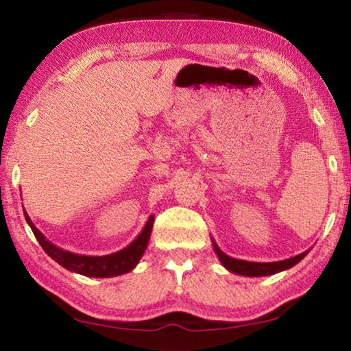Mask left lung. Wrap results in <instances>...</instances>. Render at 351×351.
Here are the masks:
<instances>
[{"label":"left lung","mask_w":351,"mask_h":351,"mask_svg":"<svg viewBox=\"0 0 351 351\" xmlns=\"http://www.w3.org/2000/svg\"><path fill=\"white\" fill-rule=\"evenodd\" d=\"M212 245H213V251L217 252L219 261H221V265L226 269L230 272H235V274L246 276V277H265V276H272V274H277V272L287 271L289 268H293L294 265L299 263V261L308 254V251H305L299 255H295V257H291L287 260L271 261V263H258V261H246V260L232 258L229 257V255H226L213 240H212Z\"/></svg>","instance_id":"left-lung-1"}]
</instances>
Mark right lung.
Segmentation results:
<instances>
[{
    "mask_svg": "<svg viewBox=\"0 0 351 351\" xmlns=\"http://www.w3.org/2000/svg\"><path fill=\"white\" fill-rule=\"evenodd\" d=\"M25 218L27 224L31 226L35 239L38 240L40 246L43 251L49 255L52 260H56L58 265L63 266L64 269L71 272H77V274L86 276V277H116L127 274L132 269L136 268L139 263L142 255H144L145 249L148 246V240H150L154 215H150L147 219L144 229L141 234L130 243L127 247L121 249V251L112 252L108 255H80L74 254L64 249L58 247L46 239V237L35 228L32 219L29 218L27 212L25 210Z\"/></svg>",
    "mask_w": 351,
    "mask_h": 351,
    "instance_id": "right-lung-1",
    "label": "right lung"
}]
</instances>
